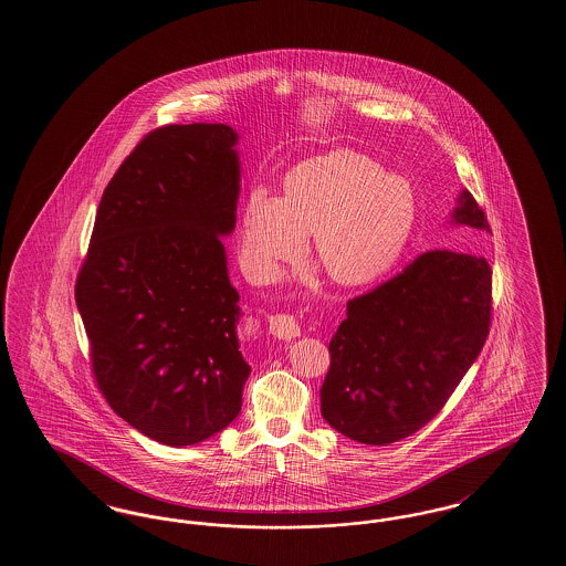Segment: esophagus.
<instances>
[{"label": "esophagus", "instance_id": "esophagus-1", "mask_svg": "<svg viewBox=\"0 0 566 566\" xmlns=\"http://www.w3.org/2000/svg\"><path fill=\"white\" fill-rule=\"evenodd\" d=\"M269 331L276 339L293 340L300 337V324L290 314H275L269 318Z\"/></svg>", "mask_w": 566, "mask_h": 566}]
</instances>
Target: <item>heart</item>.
<instances>
[{
	"label": "heart",
	"mask_w": 566,
	"mask_h": 566,
	"mask_svg": "<svg viewBox=\"0 0 566 566\" xmlns=\"http://www.w3.org/2000/svg\"><path fill=\"white\" fill-rule=\"evenodd\" d=\"M416 219L411 186L356 150L295 165L285 198L252 190L242 214L240 259L256 281H273L300 259L314 231V259L335 283L364 285L399 259Z\"/></svg>",
	"instance_id": "b5f03b06"
}]
</instances>
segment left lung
Here are the masks:
<instances>
[{"mask_svg":"<svg viewBox=\"0 0 566 566\" xmlns=\"http://www.w3.org/2000/svg\"><path fill=\"white\" fill-rule=\"evenodd\" d=\"M449 226L490 233L468 190ZM492 269L480 254L430 250L403 273L347 302L328 343L321 411L361 444L411 437L437 416L478 359L490 331Z\"/></svg>","mask_w":566,"mask_h":566,"instance_id":"left-lung-1","label":"left lung"}]
</instances>
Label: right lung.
Masks as SVG:
<instances>
[{
    "label": "right lung",
    "mask_w": 566,
    "mask_h": 566,
    "mask_svg": "<svg viewBox=\"0 0 566 566\" xmlns=\"http://www.w3.org/2000/svg\"><path fill=\"white\" fill-rule=\"evenodd\" d=\"M238 140L226 124L150 132L103 192L76 281L107 403L176 449L226 430L250 376L221 240L235 229Z\"/></svg>",
    "instance_id": "add662e5"
}]
</instances>
